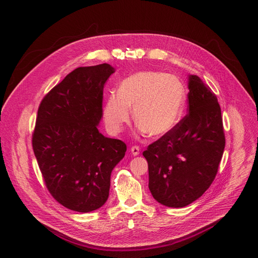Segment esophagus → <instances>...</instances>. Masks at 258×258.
Here are the masks:
<instances>
[{
  "label": "esophagus",
  "mask_w": 258,
  "mask_h": 258,
  "mask_svg": "<svg viewBox=\"0 0 258 258\" xmlns=\"http://www.w3.org/2000/svg\"><path fill=\"white\" fill-rule=\"evenodd\" d=\"M131 152H132V154H133V156H138L139 154V147H137V146H132L131 147Z\"/></svg>",
  "instance_id": "esophagus-1"
}]
</instances>
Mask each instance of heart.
I'll return each mask as SVG.
<instances>
[{
  "label": "heart",
  "mask_w": 258,
  "mask_h": 258,
  "mask_svg": "<svg viewBox=\"0 0 258 258\" xmlns=\"http://www.w3.org/2000/svg\"><path fill=\"white\" fill-rule=\"evenodd\" d=\"M186 88L173 75L160 71H139L120 83L117 93L108 96L104 121L111 133H120L130 123L133 108L141 134L163 136L180 121Z\"/></svg>",
  "instance_id": "1"
}]
</instances>
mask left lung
<instances>
[{"label":"left lung","mask_w":258,"mask_h":258,"mask_svg":"<svg viewBox=\"0 0 258 258\" xmlns=\"http://www.w3.org/2000/svg\"><path fill=\"white\" fill-rule=\"evenodd\" d=\"M188 114L170 133L148 146L149 189L168 208H183L209 189L225 149L223 117L215 94L188 76Z\"/></svg>","instance_id":"1"}]
</instances>
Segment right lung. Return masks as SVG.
I'll list each match as a JSON object with an SVG mask.
<instances>
[{"label":"right lung","mask_w":258,"mask_h":258,"mask_svg":"<svg viewBox=\"0 0 258 258\" xmlns=\"http://www.w3.org/2000/svg\"><path fill=\"white\" fill-rule=\"evenodd\" d=\"M108 63L70 72L41 101L32 147L45 185L57 202L88 213L107 201L110 176L126 145L98 131Z\"/></svg>","instance_id":"add662e5"}]
</instances>
